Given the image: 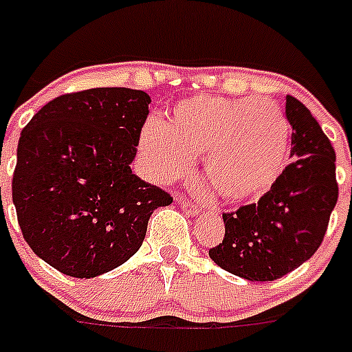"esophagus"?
<instances>
[{
  "mask_svg": "<svg viewBox=\"0 0 352 352\" xmlns=\"http://www.w3.org/2000/svg\"><path fill=\"white\" fill-rule=\"evenodd\" d=\"M179 207H182V210H184L185 214H190V216L199 214L198 205H194L192 201H189V199H179Z\"/></svg>",
  "mask_w": 352,
  "mask_h": 352,
  "instance_id": "obj_1",
  "label": "esophagus"
}]
</instances>
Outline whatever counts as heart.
<instances>
[{
    "label": "heart",
    "mask_w": 352,
    "mask_h": 352,
    "mask_svg": "<svg viewBox=\"0 0 352 352\" xmlns=\"http://www.w3.org/2000/svg\"><path fill=\"white\" fill-rule=\"evenodd\" d=\"M289 136L285 112L269 98L196 96L176 103L165 123H145L140 153L158 182L189 174L201 156L221 198L243 201L271 189L287 158Z\"/></svg>",
    "instance_id": "obj_1"
}]
</instances>
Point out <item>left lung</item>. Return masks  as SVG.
<instances>
[{"instance_id": "obj_1", "label": "left lung", "mask_w": 352, "mask_h": 352, "mask_svg": "<svg viewBox=\"0 0 352 352\" xmlns=\"http://www.w3.org/2000/svg\"><path fill=\"white\" fill-rule=\"evenodd\" d=\"M285 114L296 160L256 204L223 212V240L209 249L216 265L251 282L285 276L318 251L338 199L331 140L296 98H285Z\"/></svg>"}]
</instances>
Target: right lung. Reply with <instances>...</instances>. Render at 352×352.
I'll list each match as a JSON object with an SVG mask.
<instances>
[{
    "mask_svg": "<svg viewBox=\"0 0 352 352\" xmlns=\"http://www.w3.org/2000/svg\"><path fill=\"white\" fill-rule=\"evenodd\" d=\"M147 92L101 87L41 107L21 131L12 201L25 241L67 276L94 278L136 254L173 196L132 174ZM1 190V189H0Z\"/></svg>",
    "mask_w": 352,
    "mask_h": 352,
    "instance_id": "1",
    "label": "right lung"
}]
</instances>
